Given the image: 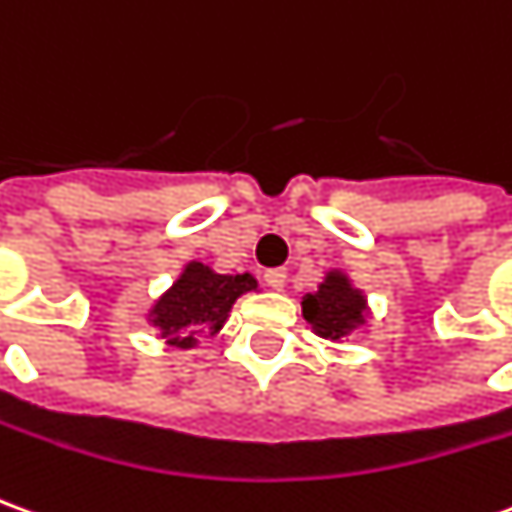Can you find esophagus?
<instances>
[{"label": "esophagus", "instance_id": "esophagus-1", "mask_svg": "<svg viewBox=\"0 0 512 512\" xmlns=\"http://www.w3.org/2000/svg\"><path fill=\"white\" fill-rule=\"evenodd\" d=\"M263 280H266L268 288L282 291V288H285V282H288V271H285V268H268L266 274H263Z\"/></svg>", "mask_w": 512, "mask_h": 512}]
</instances>
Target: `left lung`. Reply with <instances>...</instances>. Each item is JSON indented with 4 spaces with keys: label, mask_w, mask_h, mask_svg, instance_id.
<instances>
[{
    "label": "left lung",
    "mask_w": 512,
    "mask_h": 512,
    "mask_svg": "<svg viewBox=\"0 0 512 512\" xmlns=\"http://www.w3.org/2000/svg\"><path fill=\"white\" fill-rule=\"evenodd\" d=\"M302 316L313 324L316 335L341 341L343 335H349L366 321V299L349 285L341 271H332L318 285L316 293H307L302 302Z\"/></svg>",
    "instance_id": "left-lung-1"
}]
</instances>
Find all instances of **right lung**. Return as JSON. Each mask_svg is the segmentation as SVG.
I'll list each match as a JSON object with an SVG mask.
<instances>
[{
  "label": "right lung",
  "mask_w": 512,
  "mask_h": 512,
  "mask_svg": "<svg viewBox=\"0 0 512 512\" xmlns=\"http://www.w3.org/2000/svg\"><path fill=\"white\" fill-rule=\"evenodd\" d=\"M252 274H216L202 263H188L182 277L163 293L152 307V324L160 335L180 349H191L199 335L219 332L230 316L235 299L246 291H255Z\"/></svg>",
  "instance_id": "1"
}]
</instances>
